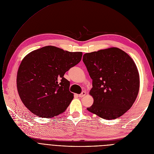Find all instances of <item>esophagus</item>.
I'll return each instance as SVG.
<instances>
[{"label":"esophagus","mask_w":154,"mask_h":154,"mask_svg":"<svg viewBox=\"0 0 154 154\" xmlns=\"http://www.w3.org/2000/svg\"><path fill=\"white\" fill-rule=\"evenodd\" d=\"M86 94V91H83V92L81 93L80 94H79V97H84Z\"/></svg>","instance_id":"esophagus-1"}]
</instances>
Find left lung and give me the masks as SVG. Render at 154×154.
<instances>
[{"instance_id": "obj_1", "label": "left lung", "mask_w": 154, "mask_h": 154, "mask_svg": "<svg viewBox=\"0 0 154 154\" xmlns=\"http://www.w3.org/2000/svg\"><path fill=\"white\" fill-rule=\"evenodd\" d=\"M83 61L93 79L89 94L94 102L87 110L107 120L122 116L139 91V73L132 58L123 50L111 47L85 53Z\"/></svg>"}]
</instances>
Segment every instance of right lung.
I'll return each instance as SVG.
<instances>
[{"mask_svg": "<svg viewBox=\"0 0 154 154\" xmlns=\"http://www.w3.org/2000/svg\"><path fill=\"white\" fill-rule=\"evenodd\" d=\"M82 55V52H70L54 46L26 55L17 71V88L27 109L45 118L64 112L74 97L64 75L78 64Z\"/></svg>", "mask_w": 154, "mask_h": 154, "instance_id": "right-lung-1", "label": "right lung"}]
</instances>
